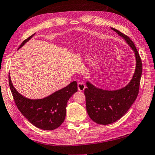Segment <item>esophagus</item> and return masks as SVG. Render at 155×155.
Masks as SVG:
<instances>
[{
    "mask_svg": "<svg viewBox=\"0 0 155 155\" xmlns=\"http://www.w3.org/2000/svg\"><path fill=\"white\" fill-rule=\"evenodd\" d=\"M85 88H86V86L84 83H82V82H80L78 83V89L79 91H83Z\"/></svg>",
    "mask_w": 155,
    "mask_h": 155,
    "instance_id": "esophagus-1",
    "label": "esophagus"
}]
</instances>
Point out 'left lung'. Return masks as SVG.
<instances>
[{"mask_svg":"<svg viewBox=\"0 0 155 155\" xmlns=\"http://www.w3.org/2000/svg\"><path fill=\"white\" fill-rule=\"evenodd\" d=\"M125 40L134 52L136 68L130 82L122 89L108 91L99 89L89 81L84 89L86 107L89 117L100 125H109L123 117L134 103L139 94L142 74V61L135 45L127 35L111 28Z\"/></svg>","mask_w":155,"mask_h":155,"instance_id":"8db88e82","label":"left lung"}]
</instances>
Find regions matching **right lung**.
<instances>
[{
    "instance_id": "1",
    "label": "right lung",
    "mask_w": 155,
    "mask_h": 155,
    "mask_svg": "<svg viewBox=\"0 0 155 155\" xmlns=\"http://www.w3.org/2000/svg\"><path fill=\"white\" fill-rule=\"evenodd\" d=\"M34 35L24 40L18 49ZM9 84L18 110L33 125L44 130H53L62 124L66 117V108L68 100L78 91L77 82L73 81L66 87L44 98L33 100L23 96L16 91L9 75Z\"/></svg>"
}]
</instances>
